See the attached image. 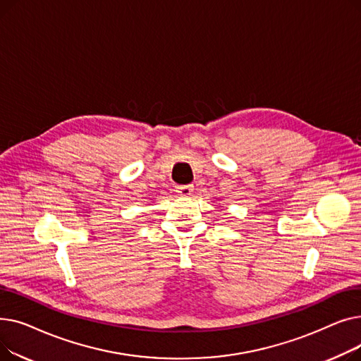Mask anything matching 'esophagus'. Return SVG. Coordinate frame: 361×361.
<instances>
[{
  "instance_id": "esophagus-1",
  "label": "esophagus",
  "mask_w": 361,
  "mask_h": 361,
  "mask_svg": "<svg viewBox=\"0 0 361 361\" xmlns=\"http://www.w3.org/2000/svg\"><path fill=\"white\" fill-rule=\"evenodd\" d=\"M176 192L178 193V196H184V197H187V196H190V195H192V192H193V185H192V184L177 185V190H176Z\"/></svg>"
}]
</instances>
